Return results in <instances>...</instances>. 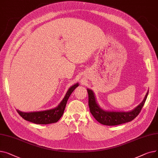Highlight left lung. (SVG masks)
<instances>
[{"instance_id":"obj_1","label":"left lung","mask_w":158,"mask_h":158,"mask_svg":"<svg viewBox=\"0 0 158 158\" xmlns=\"http://www.w3.org/2000/svg\"><path fill=\"white\" fill-rule=\"evenodd\" d=\"M88 94V105L91 113L94 117L99 122L105 126H117L129 122L135 119L142 110L147 99L148 90L144 97L143 101L132 111H113L102 110L97 102L95 94L92 89L87 88Z\"/></svg>"}]
</instances>
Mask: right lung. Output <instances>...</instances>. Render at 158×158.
I'll use <instances>...</instances> for the list:
<instances>
[{
  "label": "right lung",
  "mask_w": 158,
  "mask_h": 158,
  "mask_svg": "<svg viewBox=\"0 0 158 158\" xmlns=\"http://www.w3.org/2000/svg\"><path fill=\"white\" fill-rule=\"evenodd\" d=\"M79 86V83L72 86L66 92L63 100L53 109L34 112H22L16 110L21 117L27 121L36 124H49L56 123L60 119L64 113L68 99L74 89Z\"/></svg>",
  "instance_id": "add662e5"
}]
</instances>
